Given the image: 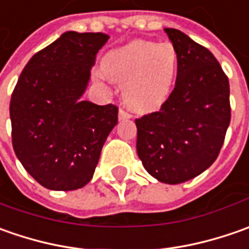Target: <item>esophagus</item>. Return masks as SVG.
<instances>
[{"instance_id": "obj_1", "label": "esophagus", "mask_w": 249, "mask_h": 249, "mask_svg": "<svg viewBox=\"0 0 249 249\" xmlns=\"http://www.w3.org/2000/svg\"><path fill=\"white\" fill-rule=\"evenodd\" d=\"M131 116H130V113H127L126 110L119 109V120H127L130 119Z\"/></svg>"}]
</instances>
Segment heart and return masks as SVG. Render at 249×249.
Wrapping results in <instances>:
<instances>
[{"label": "heart", "mask_w": 249, "mask_h": 249, "mask_svg": "<svg viewBox=\"0 0 249 249\" xmlns=\"http://www.w3.org/2000/svg\"><path fill=\"white\" fill-rule=\"evenodd\" d=\"M104 74L122 84V97L136 112L158 109L170 97L178 72L172 43L133 40L102 58Z\"/></svg>", "instance_id": "b5f03b06"}]
</instances>
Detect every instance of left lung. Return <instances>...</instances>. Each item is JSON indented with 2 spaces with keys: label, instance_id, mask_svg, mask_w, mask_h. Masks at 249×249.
Masks as SVG:
<instances>
[{
  "label": "left lung",
  "instance_id": "obj_1",
  "mask_svg": "<svg viewBox=\"0 0 249 249\" xmlns=\"http://www.w3.org/2000/svg\"><path fill=\"white\" fill-rule=\"evenodd\" d=\"M178 53L175 90L158 112L136 120L137 155L160 183L178 184L211 166L230 124V86L209 50L163 29Z\"/></svg>",
  "mask_w": 249,
  "mask_h": 249
}]
</instances>
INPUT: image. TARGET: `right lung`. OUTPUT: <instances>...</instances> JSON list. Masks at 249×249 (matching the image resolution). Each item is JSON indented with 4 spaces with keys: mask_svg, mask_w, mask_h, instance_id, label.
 Wrapping results in <instances>:
<instances>
[{
    "mask_svg": "<svg viewBox=\"0 0 249 249\" xmlns=\"http://www.w3.org/2000/svg\"><path fill=\"white\" fill-rule=\"evenodd\" d=\"M108 40L105 33H63L33 55L12 92L15 154L27 173L48 190L86 186L107 137L118 124L115 105L82 100L97 53Z\"/></svg>",
    "mask_w": 249,
    "mask_h": 249,
    "instance_id": "obj_1",
    "label": "right lung"
}]
</instances>
